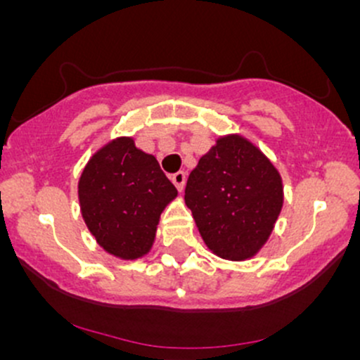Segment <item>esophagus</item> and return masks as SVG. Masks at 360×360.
<instances>
[{
    "label": "esophagus",
    "mask_w": 360,
    "mask_h": 360,
    "mask_svg": "<svg viewBox=\"0 0 360 360\" xmlns=\"http://www.w3.org/2000/svg\"><path fill=\"white\" fill-rule=\"evenodd\" d=\"M171 179H172V183H174V186L177 188V191H183L184 184H186V172H183V171L176 172V174L171 176Z\"/></svg>",
    "instance_id": "34e87169"
}]
</instances>
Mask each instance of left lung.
<instances>
[{
	"mask_svg": "<svg viewBox=\"0 0 360 360\" xmlns=\"http://www.w3.org/2000/svg\"><path fill=\"white\" fill-rule=\"evenodd\" d=\"M184 200L208 249L245 260L266 243L283 208V181L240 135L217 140L188 177Z\"/></svg>",
	"mask_w": 360,
	"mask_h": 360,
	"instance_id": "1",
	"label": "left lung"
}]
</instances>
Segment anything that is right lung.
Instances as JSON below:
<instances>
[{
    "label": "right lung",
    "instance_id": "1",
    "mask_svg": "<svg viewBox=\"0 0 360 360\" xmlns=\"http://www.w3.org/2000/svg\"><path fill=\"white\" fill-rule=\"evenodd\" d=\"M77 188L89 232L106 252L127 260L150 250L160 213L177 196L155 157L130 137L111 140L91 157Z\"/></svg>",
    "mask_w": 360,
    "mask_h": 360
}]
</instances>
